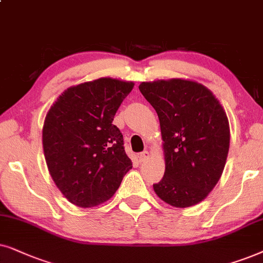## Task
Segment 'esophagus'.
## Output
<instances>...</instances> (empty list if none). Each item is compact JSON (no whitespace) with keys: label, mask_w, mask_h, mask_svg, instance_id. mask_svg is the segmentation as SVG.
I'll return each instance as SVG.
<instances>
[{"label":"esophagus","mask_w":263,"mask_h":263,"mask_svg":"<svg viewBox=\"0 0 263 263\" xmlns=\"http://www.w3.org/2000/svg\"><path fill=\"white\" fill-rule=\"evenodd\" d=\"M146 159H149V152L144 150V152H142L141 154H139V161L143 162V161H145Z\"/></svg>","instance_id":"34e87169"}]
</instances>
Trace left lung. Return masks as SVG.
Here are the masks:
<instances>
[{
    "mask_svg": "<svg viewBox=\"0 0 263 263\" xmlns=\"http://www.w3.org/2000/svg\"><path fill=\"white\" fill-rule=\"evenodd\" d=\"M139 91L156 110L163 141L166 170L154 191L173 207H192L214 189L225 167V110L211 90L192 80L143 82Z\"/></svg>",
    "mask_w": 263,
    "mask_h": 263,
    "instance_id": "obj_1",
    "label": "left lung"
}]
</instances>
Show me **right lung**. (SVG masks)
Masks as SVG:
<instances>
[{"label":"right lung","mask_w":263,"mask_h":263,"mask_svg":"<svg viewBox=\"0 0 263 263\" xmlns=\"http://www.w3.org/2000/svg\"><path fill=\"white\" fill-rule=\"evenodd\" d=\"M134 85L100 78L71 86L47 113L42 141L49 173L62 195L80 208L111 198L132 168L113 120Z\"/></svg>","instance_id":"obj_1"}]
</instances>
